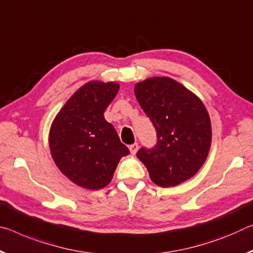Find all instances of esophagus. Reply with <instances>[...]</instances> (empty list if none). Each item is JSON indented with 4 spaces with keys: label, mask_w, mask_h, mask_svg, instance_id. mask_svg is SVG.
Here are the masks:
<instances>
[{
    "label": "esophagus",
    "mask_w": 253,
    "mask_h": 253,
    "mask_svg": "<svg viewBox=\"0 0 253 253\" xmlns=\"http://www.w3.org/2000/svg\"><path fill=\"white\" fill-rule=\"evenodd\" d=\"M137 150H138V144L137 143L131 144V145L129 146V151H130V153L133 154V155L136 154V152H137Z\"/></svg>",
    "instance_id": "esophagus-1"
}]
</instances>
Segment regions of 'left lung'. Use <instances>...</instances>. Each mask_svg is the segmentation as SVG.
<instances>
[{"instance_id": "1", "label": "left lung", "mask_w": 253, "mask_h": 253, "mask_svg": "<svg viewBox=\"0 0 253 253\" xmlns=\"http://www.w3.org/2000/svg\"><path fill=\"white\" fill-rule=\"evenodd\" d=\"M135 95L156 131L155 145L141 147L136 155L158 186L186 181L197 173L210 152L211 126L205 106L170 78L136 84Z\"/></svg>"}]
</instances>
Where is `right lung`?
Segmentation results:
<instances>
[{
	"mask_svg": "<svg viewBox=\"0 0 253 253\" xmlns=\"http://www.w3.org/2000/svg\"><path fill=\"white\" fill-rule=\"evenodd\" d=\"M118 90L117 83H86L69 99L51 125V156L62 173L80 187H106L120 159L129 154L103 116Z\"/></svg>",
	"mask_w": 253,
	"mask_h": 253,
	"instance_id": "obj_1",
	"label": "right lung"
}]
</instances>
